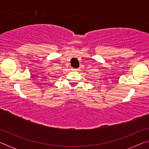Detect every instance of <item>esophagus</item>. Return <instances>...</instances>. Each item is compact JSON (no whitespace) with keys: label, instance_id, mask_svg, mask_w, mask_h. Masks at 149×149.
Returning a JSON list of instances; mask_svg holds the SVG:
<instances>
[{"label":"esophagus","instance_id":"1","mask_svg":"<svg viewBox=\"0 0 149 149\" xmlns=\"http://www.w3.org/2000/svg\"><path fill=\"white\" fill-rule=\"evenodd\" d=\"M74 70H75V71H78V70H79V69L78 68H75V69H73Z\"/></svg>","mask_w":149,"mask_h":149}]
</instances>
